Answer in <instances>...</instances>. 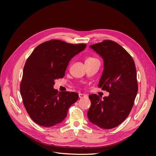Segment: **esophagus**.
<instances>
[{
  "label": "esophagus",
  "mask_w": 156,
  "mask_h": 156,
  "mask_svg": "<svg viewBox=\"0 0 156 156\" xmlns=\"http://www.w3.org/2000/svg\"><path fill=\"white\" fill-rule=\"evenodd\" d=\"M79 97L80 98H86V97H88V96L87 95V94L79 93Z\"/></svg>",
  "instance_id": "1"
}]
</instances>
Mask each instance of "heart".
Returning a JSON list of instances; mask_svg holds the SVG:
<instances>
[{"instance_id": "b5f03b06", "label": "heart", "mask_w": 156, "mask_h": 156, "mask_svg": "<svg viewBox=\"0 0 156 156\" xmlns=\"http://www.w3.org/2000/svg\"><path fill=\"white\" fill-rule=\"evenodd\" d=\"M90 59H94V58H91V57H90V58H87V60H90Z\"/></svg>"}]
</instances>
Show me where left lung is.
<instances>
[{"label": "left lung", "instance_id": "8db88e82", "mask_svg": "<svg viewBox=\"0 0 156 156\" xmlns=\"http://www.w3.org/2000/svg\"><path fill=\"white\" fill-rule=\"evenodd\" d=\"M90 48L100 55L104 69L98 87L109 92L102 99L91 94L87 115L92 124L103 129H112L128 116L138 92L136 72L131 56L116 42L106 40Z\"/></svg>", "mask_w": 156, "mask_h": 156}]
</instances>
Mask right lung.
Instances as JSON below:
<instances>
[{"instance_id": "add662e5", "label": "right lung", "mask_w": 156, "mask_h": 156, "mask_svg": "<svg viewBox=\"0 0 156 156\" xmlns=\"http://www.w3.org/2000/svg\"><path fill=\"white\" fill-rule=\"evenodd\" d=\"M87 45L51 40L37 45L23 69L20 92L27 112L37 124L51 127L62 122L78 100L74 92H58L55 80L63 78L70 60Z\"/></svg>"}]
</instances>
